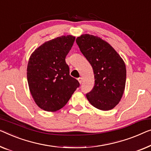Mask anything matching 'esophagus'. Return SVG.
<instances>
[{"mask_svg":"<svg viewBox=\"0 0 151 151\" xmlns=\"http://www.w3.org/2000/svg\"><path fill=\"white\" fill-rule=\"evenodd\" d=\"M78 82H79L80 83H82V81H83V78H81V77H79L78 78Z\"/></svg>","mask_w":151,"mask_h":151,"instance_id":"obj_1","label":"esophagus"}]
</instances>
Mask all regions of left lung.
<instances>
[{
	"label": "left lung",
	"instance_id": "left-lung-1",
	"mask_svg": "<svg viewBox=\"0 0 151 151\" xmlns=\"http://www.w3.org/2000/svg\"><path fill=\"white\" fill-rule=\"evenodd\" d=\"M76 42L93 70L95 84L86 94L87 100L98 109H112L119 104L124 92V62L107 42L98 37L83 35L77 37Z\"/></svg>",
	"mask_w": 151,
	"mask_h": 151
}]
</instances>
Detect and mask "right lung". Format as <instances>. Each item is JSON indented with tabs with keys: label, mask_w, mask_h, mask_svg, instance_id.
<instances>
[{
	"label": "right lung",
	"mask_w": 151,
	"mask_h": 151,
	"mask_svg": "<svg viewBox=\"0 0 151 151\" xmlns=\"http://www.w3.org/2000/svg\"><path fill=\"white\" fill-rule=\"evenodd\" d=\"M71 35L49 40L31 55L27 68L30 93L39 107L54 112L66 104L79 83L70 75L66 56L75 42Z\"/></svg>",
	"instance_id": "1"
}]
</instances>
